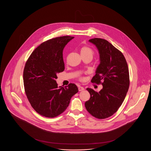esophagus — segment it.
Masks as SVG:
<instances>
[{
    "label": "esophagus",
    "instance_id": "esophagus-1",
    "mask_svg": "<svg viewBox=\"0 0 151 151\" xmlns=\"http://www.w3.org/2000/svg\"><path fill=\"white\" fill-rule=\"evenodd\" d=\"M78 89H79V91H84V88L83 87V86H79L78 88Z\"/></svg>",
    "mask_w": 151,
    "mask_h": 151
}]
</instances>
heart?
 <instances>
[{
    "mask_svg": "<svg viewBox=\"0 0 151 151\" xmlns=\"http://www.w3.org/2000/svg\"><path fill=\"white\" fill-rule=\"evenodd\" d=\"M80 52L81 57H89L92 59L94 55V51L93 50L88 46H82L80 49ZM84 78L83 77L79 78V80L81 81L84 80Z\"/></svg>",
    "mask_w": 151,
    "mask_h": 151,
    "instance_id": "1",
    "label": "heart"
}]
</instances>
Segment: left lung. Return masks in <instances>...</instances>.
Listing matches in <instances>:
<instances>
[{
    "label": "left lung",
    "mask_w": 151,
    "mask_h": 151,
    "mask_svg": "<svg viewBox=\"0 0 151 151\" xmlns=\"http://www.w3.org/2000/svg\"><path fill=\"white\" fill-rule=\"evenodd\" d=\"M89 41L96 46L100 57L91 82L102 84L103 88L99 92L86 88L91 97L85 106L92 116L102 119L116 113L124 100L129 86V67L122 52L108 41L94 38Z\"/></svg>",
    "instance_id": "1"
}]
</instances>
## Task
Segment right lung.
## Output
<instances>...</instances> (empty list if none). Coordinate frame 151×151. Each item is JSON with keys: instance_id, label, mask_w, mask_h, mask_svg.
Segmentation results:
<instances>
[{"instance_id": "right-lung-1", "label": "right lung", "mask_w": 151, "mask_h": 151, "mask_svg": "<svg viewBox=\"0 0 151 151\" xmlns=\"http://www.w3.org/2000/svg\"><path fill=\"white\" fill-rule=\"evenodd\" d=\"M73 37L62 36L38 46L24 67L25 92L32 107L40 115L56 117L68 106L72 96L78 92L75 84L58 87V73L65 70L63 50Z\"/></svg>"}]
</instances>
